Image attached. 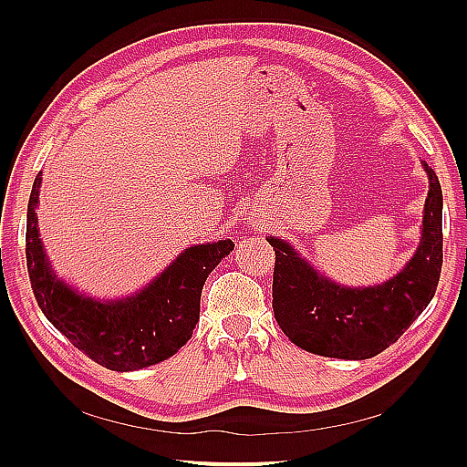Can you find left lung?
Here are the masks:
<instances>
[{"label":"left lung","instance_id":"left-lung-1","mask_svg":"<svg viewBox=\"0 0 467 467\" xmlns=\"http://www.w3.org/2000/svg\"><path fill=\"white\" fill-rule=\"evenodd\" d=\"M420 163L429 175L420 242L401 271L381 285H337L285 239L266 237L276 253L275 317L296 347L319 357L372 358L398 341L431 304L442 271V189L427 161Z\"/></svg>","mask_w":467,"mask_h":467}]
</instances>
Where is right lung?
<instances>
[{"mask_svg":"<svg viewBox=\"0 0 467 467\" xmlns=\"http://www.w3.org/2000/svg\"><path fill=\"white\" fill-rule=\"evenodd\" d=\"M36 175L26 208V268L38 307L69 343L109 370L132 372L173 357L192 337L208 275L230 255L232 239L187 247L148 286L119 300H95L52 271L38 234Z\"/></svg>","mask_w":467,"mask_h":467,"instance_id":"right-lung-1","label":"right lung"}]
</instances>
